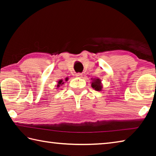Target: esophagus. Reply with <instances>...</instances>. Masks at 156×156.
I'll return each mask as SVG.
<instances>
[{
  "label": "esophagus",
  "instance_id": "34e87169",
  "mask_svg": "<svg viewBox=\"0 0 156 156\" xmlns=\"http://www.w3.org/2000/svg\"><path fill=\"white\" fill-rule=\"evenodd\" d=\"M76 77H81V76H82V73H76Z\"/></svg>",
  "mask_w": 156,
  "mask_h": 156
}]
</instances>
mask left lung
I'll list each match as a JSON object with an SVG mask.
<instances>
[{
  "label": "left lung",
  "instance_id": "obj_1",
  "mask_svg": "<svg viewBox=\"0 0 156 156\" xmlns=\"http://www.w3.org/2000/svg\"><path fill=\"white\" fill-rule=\"evenodd\" d=\"M91 87L96 91H101L102 89V85L101 83V80L99 78H94L92 80Z\"/></svg>",
  "mask_w": 156,
  "mask_h": 156
}]
</instances>
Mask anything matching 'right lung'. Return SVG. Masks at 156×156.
<instances>
[{"mask_svg": "<svg viewBox=\"0 0 156 156\" xmlns=\"http://www.w3.org/2000/svg\"><path fill=\"white\" fill-rule=\"evenodd\" d=\"M58 84H57L58 87H59L60 85H62V84H64V82L62 81V80H58Z\"/></svg>", "mask_w": 156, "mask_h": 156, "instance_id": "add662e5", "label": "right lung"}]
</instances>
